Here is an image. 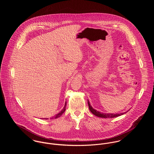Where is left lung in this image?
Listing matches in <instances>:
<instances>
[{"mask_svg":"<svg viewBox=\"0 0 154 154\" xmlns=\"http://www.w3.org/2000/svg\"><path fill=\"white\" fill-rule=\"evenodd\" d=\"M88 107L89 110L91 111V112L94 114L95 116L98 117H101V118H113V117H117L118 116H120L121 115H123L125 113H126L127 112H125L123 113H120V114H110V113H103V112H101L100 111H98L97 110L94 109L92 106L90 105L89 101L88 100Z\"/></svg>","mask_w":154,"mask_h":154,"instance_id":"obj_1","label":"left lung"}]
</instances>
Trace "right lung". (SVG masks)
Returning a JSON list of instances; mask_svg holds the SVG:
<instances>
[{
	"label": "right lung",
	"mask_w": 154,
	"mask_h": 154,
	"mask_svg": "<svg viewBox=\"0 0 154 154\" xmlns=\"http://www.w3.org/2000/svg\"><path fill=\"white\" fill-rule=\"evenodd\" d=\"M66 102H65V106H64V107H63V109H62V110L60 112H59L58 114H57L55 116H54L53 117H51V119H57V118H58V117H60L62 115V114L65 111V110H66Z\"/></svg>",
	"instance_id": "add662e5"
}]
</instances>
